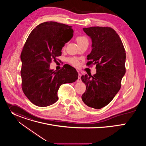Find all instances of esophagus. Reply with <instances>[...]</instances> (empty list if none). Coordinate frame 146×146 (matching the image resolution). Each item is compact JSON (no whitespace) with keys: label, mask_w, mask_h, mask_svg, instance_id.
Instances as JSON below:
<instances>
[{"label":"esophagus","mask_w":146,"mask_h":146,"mask_svg":"<svg viewBox=\"0 0 146 146\" xmlns=\"http://www.w3.org/2000/svg\"><path fill=\"white\" fill-rule=\"evenodd\" d=\"M81 76V74L78 72V79L77 80V82H80L81 81V78H80Z\"/></svg>","instance_id":"obj_1"}]
</instances>
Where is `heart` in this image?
<instances>
[{"instance_id":"1","label":"heart","mask_w":146,"mask_h":146,"mask_svg":"<svg viewBox=\"0 0 146 146\" xmlns=\"http://www.w3.org/2000/svg\"><path fill=\"white\" fill-rule=\"evenodd\" d=\"M76 40H77V43L79 46H80L82 44H84L85 43H88V38L84 36H77L76 37ZM69 61L74 66H77L78 65V61L76 58H70V59H69Z\"/></svg>"}]
</instances>
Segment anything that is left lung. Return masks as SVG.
Wrapping results in <instances>:
<instances>
[{
  "label": "left lung",
  "mask_w": 146,
  "mask_h": 146,
  "mask_svg": "<svg viewBox=\"0 0 146 146\" xmlns=\"http://www.w3.org/2000/svg\"><path fill=\"white\" fill-rule=\"evenodd\" d=\"M83 31L92 41L87 65H96V73L81 76L86 85L81 99L88 107L100 109L108 105L120 90L125 74V51L118 35L111 28L94 27Z\"/></svg>",
  "instance_id": "8db88e82"
}]
</instances>
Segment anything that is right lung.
<instances>
[{"instance_id":"right-lung-1","label":"right lung","mask_w":146,"mask_h":146,"mask_svg":"<svg viewBox=\"0 0 146 146\" xmlns=\"http://www.w3.org/2000/svg\"><path fill=\"white\" fill-rule=\"evenodd\" d=\"M72 28L56 22H45L37 25L26 41L21 54L22 89L36 106L46 107L55 103L59 87L78 78V73L72 66H64L58 71L50 68V64L57 60L62 47L73 37ZM66 33L70 34L68 38L64 36Z\"/></svg>"}]
</instances>
